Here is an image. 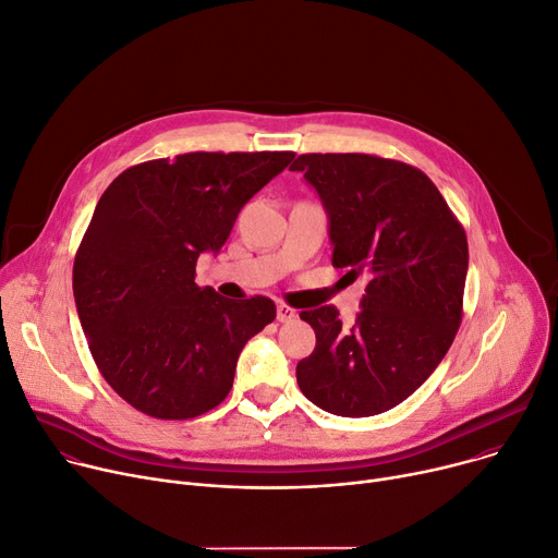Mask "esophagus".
<instances>
[{"label": "esophagus", "mask_w": 558, "mask_h": 558, "mask_svg": "<svg viewBox=\"0 0 558 558\" xmlns=\"http://www.w3.org/2000/svg\"><path fill=\"white\" fill-rule=\"evenodd\" d=\"M295 316V310H291L289 305H278V310H276V318H278V323H289V320H293Z\"/></svg>", "instance_id": "34e87169"}]
</instances>
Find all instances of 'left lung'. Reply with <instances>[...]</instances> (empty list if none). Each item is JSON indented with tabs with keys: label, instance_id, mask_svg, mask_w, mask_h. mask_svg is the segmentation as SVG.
I'll return each mask as SVG.
<instances>
[{
	"label": "left lung",
	"instance_id": "left-lung-1",
	"mask_svg": "<svg viewBox=\"0 0 558 558\" xmlns=\"http://www.w3.org/2000/svg\"><path fill=\"white\" fill-rule=\"evenodd\" d=\"M329 217L331 265L367 278L345 327L333 305L301 312L316 331L295 365L303 395L341 417H369L411 397L449 352L462 323L466 233L415 166L377 155H301Z\"/></svg>",
	"mask_w": 558,
	"mask_h": 558
}]
</instances>
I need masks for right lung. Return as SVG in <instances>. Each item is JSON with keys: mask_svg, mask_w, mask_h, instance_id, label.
<instances>
[{"mask_svg": "<svg viewBox=\"0 0 558 558\" xmlns=\"http://www.w3.org/2000/svg\"><path fill=\"white\" fill-rule=\"evenodd\" d=\"M293 153H189L128 168L96 204L73 263V299L105 381L136 411L193 420L227 399L242 348L276 318L195 282L242 206Z\"/></svg>", "mask_w": 558, "mask_h": 558, "instance_id": "obj_1", "label": "right lung"}]
</instances>
